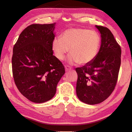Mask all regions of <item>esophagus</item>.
Wrapping results in <instances>:
<instances>
[{
  "label": "esophagus",
  "instance_id": "obj_1",
  "mask_svg": "<svg viewBox=\"0 0 132 132\" xmlns=\"http://www.w3.org/2000/svg\"><path fill=\"white\" fill-rule=\"evenodd\" d=\"M65 70L66 71H69V70H70L71 69V67H70V66H65Z\"/></svg>",
  "mask_w": 132,
  "mask_h": 132
}]
</instances>
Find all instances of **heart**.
I'll return each instance as SVG.
<instances>
[{"label":"heart","instance_id":"obj_1","mask_svg":"<svg viewBox=\"0 0 132 132\" xmlns=\"http://www.w3.org/2000/svg\"><path fill=\"white\" fill-rule=\"evenodd\" d=\"M101 46V37L96 31L86 29L70 28L64 31L61 39L56 37L52 48L56 57L62 60L67 52L71 54L67 61L71 64L85 65L95 59Z\"/></svg>","mask_w":132,"mask_h":132}]
</instances>
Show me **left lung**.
Masks as SVG:
<instances>
[{
  "instance_id": "obj_1",
  "label": "left lung",
  "mask_w": 132,
  "mask_h": 132,
  "mask_svg": "<svg viewBox=\"0 0 132 132\" xmlns=\"http://www.w3.org/2000/svg\"><path fill=\"white\" fill-rule=\"evenodd\" d=\"M101 34L100 50L92 62L77 67L76 94L88 104L102 102L111 95L117 81L121 48L108 28L96 25Z\"/></svg>"
}]
</instances>
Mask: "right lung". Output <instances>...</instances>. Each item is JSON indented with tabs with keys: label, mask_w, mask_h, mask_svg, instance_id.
Segmentation results:
<instances>
[{
	"label": "right lung",
	"mask_w": 132,
	"mask_h": 132,
	"mask_svg": "<svg viewBox=\"0 0 132 132\" xmlns=\"http://www.w3.org/2000/svg\"><path fill=\"white\" fill-rule=\"evenodd\" d=\"M55 25H30L21 32L13 47L15 84L22 95L32 102L44 103L52 99L65 73L62 63L53 55Z\"/></svg>",
	"instance_id": "1"
}]
</instances>
